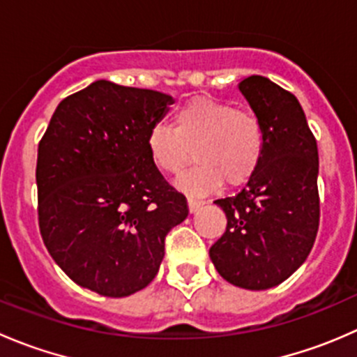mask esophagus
Masks as SVG:
<instances>
[{"mask_svg":"<svg viewBox=\"0 0 357 357\" xmlns=\"http://www.w3.org/2000/svg\"><path fill=\"white\" fill-rule=\"evenodd\" d=\"M202 205H204V200L193 199V197H190V199H188V208H190V212H192V214H193V212L199 211Z\"/></svg>","mask_w":357,"mask_h":357,"instance_id":"esophagus-1","label":"esophagus"}]
</instances>
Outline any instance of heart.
Returning a JSON list of instances; mask_svg holds the SVG:
<instances>
[{
  "label": "heart",
  "mask_w": 357,
  "mask_h": 357,
  "mask_svg": "<svg viewBox=\"0 0 357 357\" xmlns=\"http://www.w3.org/2000/svg\"><path fill=\"white\" fill-rule=\"evenodd\" d=\"M146 152L160 172L178 174L195 153L197 165L176 181L190 195H207L222 181L247 183L264 152V131L257 117L211 98L190 100L172 119V128L155 124L146 135Z\"/></svg>",
  "instance_id": "1"
}]
</instances>
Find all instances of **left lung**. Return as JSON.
<instances>
[{
  "label": "left lung",
  "instance_id": "1",
  "mask_svg": "<svg viewBox=\"0 0 357 357\" xmlns=\"http://www.w3.org/2000/svg\"><path fill=\"white\" fill-rule=\"evenodd\" d=\"M238 89L261 122L264 152L238 195L214 202L228 225L208 255L231 285L268 290L294 275L314 245L318 146L291 93L262 75L243 77Z\"/></svg>",
  "mask_w": 357,
  "mask_h": 357
}]
</instances>
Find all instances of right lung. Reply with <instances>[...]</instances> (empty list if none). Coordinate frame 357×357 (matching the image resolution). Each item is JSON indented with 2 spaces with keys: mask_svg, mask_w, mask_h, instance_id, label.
Listing matches in <instances>:
<instances>
[{
  "mask_svg": "<svg viewBox=\"0 0 357 357\" xmlns=\"http://www.w3.org/2000/svg\"><path fill=\"white\" fill-rule=\"evenodd\" d=\"M174 100L91 82L60 102L38 149L39 229L59 268L82 289L128 297L164 259L165 235L188 215L146 152Z\"/></svg>",
  "mask_w": 357,
  "mask_h": 357,
  "instance_id": "1",
  "label": "right lung"
}]
</instances>
